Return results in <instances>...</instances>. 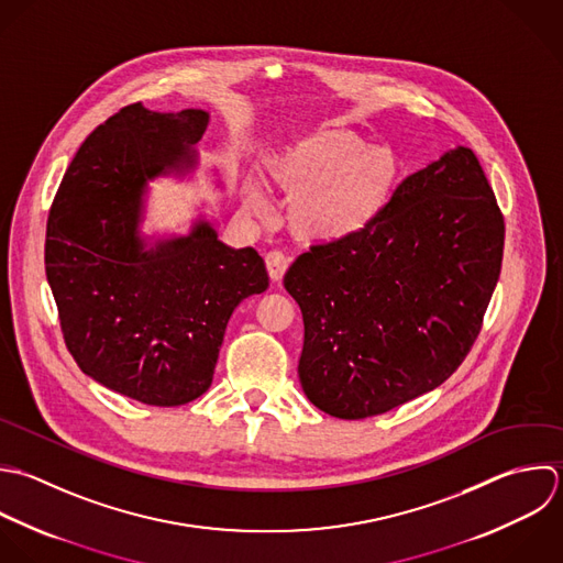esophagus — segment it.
<instances>
[{
	"mask_svg": "<svg viewBox=\"0 0 563 563\" xmlns=\"http://www.w3.org/2000/svg\"><path fill=\"white\" fill-rule=\"evenodd\" d=\"M265 265H267L269 278H272L274 283H278V280H283V276H285V272H287V267H289V258H287L283 252H269V254L265 256Z\"/></svg>",
	"mask_w": 563,
	"mask_h": 563,
	"instance_id": "34e87169",
	"label": "esophagus"
}]
</instances>
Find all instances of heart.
I'll return each instance as SVG.
<instances>
[{
    "label": "heart",
    "instance_id": "b5f03b06",
    "mask_svg": "<svg viewBox=\"0 0 563 563\" xmlns=\"http://www.w3.org/2000/svg\"><path fill=\"white\" fill-rule=\"evenodd\" d=\"M274 184L291 197L289 225L311 243H340L368 232L388 210L401 159L390 146L371 144L344 126H320L267 159ZM247 206L267 210L258 181L245 186Z\"/></svg>",
    "mask_w": 563,
    "mask_h": 563
}]
</instances>
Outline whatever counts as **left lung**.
<instances>
[{
	"instance_id": "1",
	"label": "left lung",
	"mask_w": 563,
	"mask_h": 563,
	"mask_svg": "<svg viewBox=\"0 0 563 563\" xmlns=\"http://www.w3.org/2000/svg\"><path fill=\"white\" fill-rule=\"evenodd\" d=\"M505 219L472 148L406 177L362 236L316 245L285 274L307 399L338 419L384 415L465 360L500 278Z\"/></svg>"
}]
</instances>
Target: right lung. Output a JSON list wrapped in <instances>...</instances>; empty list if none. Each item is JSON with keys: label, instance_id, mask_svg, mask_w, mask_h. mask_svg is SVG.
I'll list each match as a JSON object with an SVG mask.
<instances>
[{"label": "right lung", "instance_id": "1", "mask_svg": "<svg viewBox=\"0 0 563 563\" xmlns=\"http://www.w3.org/2000/svg\"><path fill=\"white\" fill-rule=\"evenodd\" d=\"M208 124L203 109H120L80 144L47 219L45 276L74 362L146 406L201 397L232 311L269 287L258 252L219 241L206 212L186 234L142 230L148 184L195 173Z\"/></svg>", "mask_w": 563, "mask_h": 563}]
</instances>
